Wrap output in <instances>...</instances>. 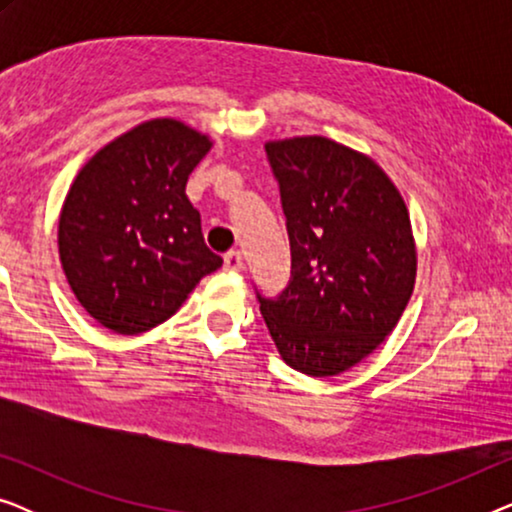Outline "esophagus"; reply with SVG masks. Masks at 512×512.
<instances>
[{"instance_id":"obj_1","label":"esophagus","mask_w":512,"mask_h":512,"mask_svg":"<svg viewBox=\"0 0 512 512\" xmlns=\"http://www.w3.org/2000/svg\"><path fill=\"white\" fill-rule=\"evenodd\" d=\"M223 265H226V270L240 272L244 268V258L240 251H228V254L223 256Z\"/></svg>"}]
</instances>
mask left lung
I'll return each mask as SVG.
<instances>
[{
	"mask_svg": "<svg viewBox=\"0 0 512 512\" xmlns=\"http://www.w3.org/2000/svg\"><path fill=\"white\" fill-rule=\"evenodd\" d=\"M291 242V282L261 298L284 363L333 377L373 354L415 289L417 244L408 207L366 153L328 137L265 142Z\"/></svg>",
	"mask_w": 512,
	"mask_h": 512,
	"instance_id": "8db88e82",
	"label": "left lung"
}]
</instances>
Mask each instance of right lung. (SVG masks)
<instances>
[{"mask_svg":"<svg viewBox=\"0 0 512 512\" xmlns=\"http://www.w3.org/2000/svg\"><path fill=\"white\" fill-rule=\"evenodd\" d=\"M214 139L179 118H151L104 144L69 186L58 254L69 289L109 331L163 324L221 256L202 240L188 174Z\"/></svg>","mask_w":512,"mask_h":512,"instance_id":"1","label":"right lung"}]
</instances>
